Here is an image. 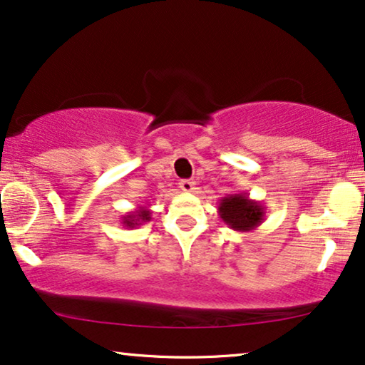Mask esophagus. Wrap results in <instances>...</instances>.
<instances>
[{
    "instance_id": "obj_1",
    "label": "esophagus",
    "mask_w": 365,
    "mask_h": 365,
    "mask_svg": "<svg viewBox=\"0 0 365 365\" xmlns=\"http://www.w3.org/2000/svg\"><path fill=\"white\" fill-rule=\"evenodd\" d=\"M194 186H195V182L192 181V179H182V181L179 182V187H181L184 192H192Z\"/></svg>"
}]
</instances>
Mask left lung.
Returning a JSON list of instances; mask_svg holds the SVG:
<instances>
[{
  "label": "left lung",
  "mask_w": 365,
  "mask_h": 365,
  "mask_svg": "<svg viewBox=\"0 0 365 365\" xmlns=\"http://www.w3.org/2000/svg\"><path fill=\"white\" fill-rule=\"evenodd\" d=\"M217 212L224 224L237 232H252L265 220V207L244 192L222 197Z\"/></svg>",
  "instance_id": "1"
}]
</instances>
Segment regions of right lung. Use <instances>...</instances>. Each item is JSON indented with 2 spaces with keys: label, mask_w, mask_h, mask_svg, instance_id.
<instances>
[{
  "label": "right lung",
  "mask_w": 365,
  "mask_h": 365,
  "mask_svg": "<svg viewBox=\"0 0 365 365\" xmlns=\"http://www.w3.org/2000/svg\"><path fill=\"white\" fill-rule=\"evenodd\" d=\"M151 220V210L146 207H138L136 210H131V212H126L123 217H121V224L123 227H128V229H135L143 224V222Z\"/></svg>",
  "instance_id": "obj_1"
}]
</instances>
